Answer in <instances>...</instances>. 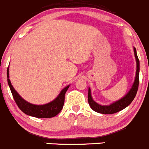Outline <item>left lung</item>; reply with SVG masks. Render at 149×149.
I'll list each match as a JSON object with an SVG mask.
<instances>
[{
  "mask_svg": "<svg viewBox=\"0 0 149 149\" xmlns=\"http://www.w3.org/2000/svg\"><path fill=\"white\" fill-rule=\"evenodd\" d=\"M133 51H134L135 58H136V73L134 82H133L130 89L129 90L128 92H127L124 97H122L121 99H120L118 101L110 104L102 105L97 102H96L93 100L92 97H91V89H90V88H88V102L90 107H91V108L93 110L101 114L116 113V112H120V111L123 110V109L127 107L133 102V100H134L135 97H136V94H137L138 88H139V84L140 63L139 58H138L137 52H136V49L134 47H133Z\"/></svg>",
  "mask_w": 149,
  "mask_h": 149,
  "instance_id": "obj_1",
  "label": "left lung"
}]
</instances>
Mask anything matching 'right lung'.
I'll return each instance as SVG.
<instances>
[{"instance_id": "1", "label": "right lung", "mask_w": 149, "mask_h": 149, "mask_svg": "<svg viewBox=\"0 0 149 149\" xmlns=\"http://www.w3.org/2000/svg\"><path fill=\"white\" fill-rule=\"evenodd\" d=\"M7 79L10 91L16 104L18 105L19 109L26 115L37 118H49L56 116L62 110L65 101V92L70 85H68L63 88L58 97L52 102L45 104L37 105L28 102L27 101L24 100L15 90L9 79V67L7 69Z\"/></svg>"}]
</instances>
